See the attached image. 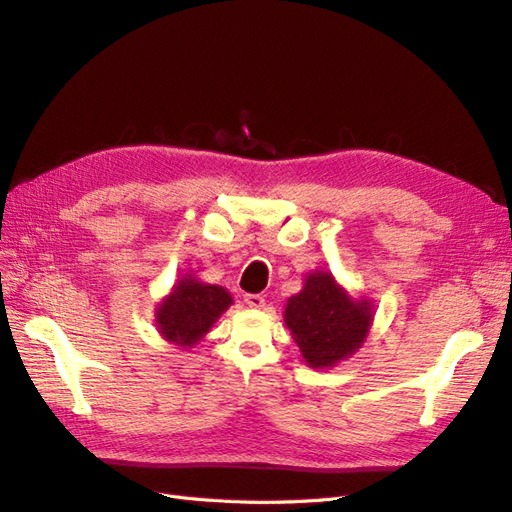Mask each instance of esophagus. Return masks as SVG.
Here are the masks:
<instances>
[{
	"label": "esophagus",
	"mask_w": 512,
	"mask_h": 512,
	"mask_svg": "<svg viewBox=\"0 0 512 512\" xmlns=\"http://www.w3.org/2000/svg\"><path fill=\"white\" fill-rule=\"evenodd\" d=\"M245 303L254 309H262L265 307V297L262 294H245Z\"/></svg>",
	"instance_id": "esophagus-1"
}]
</instances>
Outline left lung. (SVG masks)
Masks as SVG:
<instances>
[{"label":"left lung","mask_w":512,"mask_h":512,"mask_svg":"<svg viewBox=\"0 0 512 512\" xmlns=\"http://www.w3.org/2000/svg\"><path fill=\"white\" fill-rule=\"evenodd\" d=\"M284 320L309 367H333L365 342L371 307L352 301L329 273L320 271L288 299Z\"/></svg>","instance_id":"1"}]
</instances>
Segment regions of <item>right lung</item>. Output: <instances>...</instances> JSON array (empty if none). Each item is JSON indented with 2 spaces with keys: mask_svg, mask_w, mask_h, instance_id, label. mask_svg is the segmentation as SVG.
Here are the masks:
<instances>
[{
  "mask_svg": "<svg viewBox=\"0 0 512 512\" xmlns=\"http://www.w3.org/2000/svg\"><path fill=\"white\" fill-rule=\"evenodd\" d=\"M230 303L232 297L224 288L185 277L158 307L160 333L177 346H192Z\"/></svg>",
  "mask_w": 512,
  "mask_h": 512,
  "instance_id": "1",
  "label": "right lung"
}]
</instances>
